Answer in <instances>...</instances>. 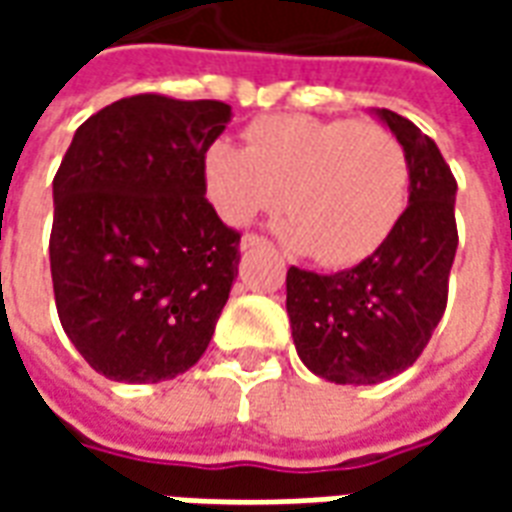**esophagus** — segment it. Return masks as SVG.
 I'll return each instance as SVG.
<instances>
[{
    "label": "esophagus",
    "mask_w": 512,
    "mask_h": 512,
    "mask_svg": "<svg viewBox=\"0 0 512 512\" xmlns=\"http://www.w3.org/2000/svg\"><path fill=\"white\" fill-rule=\"evenodd\" d=\"M266 244H268V238L260 233H246L244 238H241V249H255V246H266Z\"/></svg>",
    "instance_id": "1"
}]
</instances>
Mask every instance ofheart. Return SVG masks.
<instances>
[{
	"mask_svg": "<svg viewBox=\"0 0 512 512\" xmlns=\"http://www.w3.org/2000/svg\"><path fill=\"white\" fill-rule=\"evenodd\" d=\"M202 178L227 224L252 222L285 200V241L321 266L345 268L392 235L408 205L411 167L384 126L274 115L246 128V150L216 139Z\"/></svg>",
	"mask_w": 512,
	"mask_h": 512,
	"instance_id": "obj_1",
	"label": "heart"
}]
</instances>
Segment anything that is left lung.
<instances>
[{
  "label": "left lung",
  "instance_id": "8db88e82",
  "mask_svg": "<svg viewBox=\"0 0 512 512\" xmlns=\"http://www.w3.org/2000/svg\"><path fill=\"white\" fill-rule=\"evenodd\" d=\"M406 147L411 183L400 222L359 266L337 274L288 268V315L301 362L334 384H378L425 351L447 310L458 249L450 164L428 134L378 109Z\"/></svg>",
  "mask_w": 512,
  "mask_h": 512
}]
</instances>
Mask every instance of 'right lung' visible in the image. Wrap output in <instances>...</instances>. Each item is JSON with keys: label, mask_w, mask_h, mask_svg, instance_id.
I'll list each match as a JSON object with an SVG mask.
<instances>
[{"label": "right lung", "mask_w": 512, "mask_h": 512, "mask_svg": "<svg viewBox=\"0 0 512 512\" xmlns=\"http://www.w3.org/2000/svg\"><path fill=\"white\" fill-rule=\"evenodd\" d=\"M230 115L142 93L76 128L54 175L49 257L62 329L95 373L156 384L211 343L241 233L205 200L202 158Z\"/></svg>", "instance_id": "1"}]
</instances>
